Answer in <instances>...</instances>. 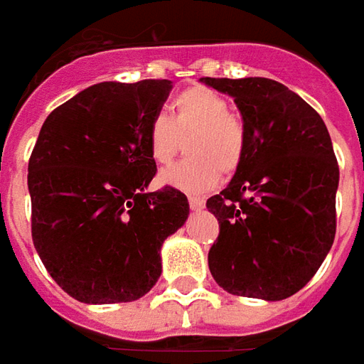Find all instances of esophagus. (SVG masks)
Wrapping results in <instances>:
<instances>
[{
    "mask_svg": "<svg viewBox=\"0 0 364 364\" xmlns=\"http://www.w3.org/2000/svg\"><path fill=\"white\" fill-rule=\"evenodd\" d=\"M188 202H190V208L192 210H202L204 208V198H200V196H190Z\"/></svg>",
    "mask_w": 364,
    "mask_h": 364,
    "instance_id": "1",
    "label": "esophagus"
}]
</instances>
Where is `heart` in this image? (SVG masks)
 <instances>
[{"label":"heart","mask_w":364,"mask_h":364,"mask_svg":"<svg viewBox=\"0 0 364 364\" xmlns=\"http://www.w3.org/2000/svg\"><path fill=\"white\" fill-rule=\"evenodd\" d=\"M188 140L184 162L160 172L162 186L204 192L218 184L220 174H232L245 160L246 132L230 114V104L206 85H192L172 100L170 118L156 114L148 122L146 146L158 166L174 162Z\"/></svg>","instance_id":"obj_1"}]
</instances>
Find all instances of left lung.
Wrapping results in <instances>:
<instances>
[{"label":"left lung","instance_id":"obj_1","mask_svg":"<svg viewBox=\"0 0 364 364\" xmlns=\"http://www.w3.org/2000/svg\"><path fill=\"white\" fill-rule=\"evenodd\" d=\"M234 97L246 152L232 180L206 200L220 234L208 252L218 287L282 301L313 279L336 232L338 164L323 118L268 77H200Z\"/></svg>","mask_w":364,"mask_h":364}]
</instances>
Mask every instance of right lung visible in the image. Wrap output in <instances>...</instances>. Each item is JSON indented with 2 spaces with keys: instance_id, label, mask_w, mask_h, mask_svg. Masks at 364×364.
<instances>
[{
  "instance_id": "1",
  "label": "right lung",
  "mask_w": 364,
  "mask_h": 364,
  "mask_svg": "<svg viewBox=\"0 0 364 364\" xmlns=\"http://www.w3.org/2000/svg\"><path fill=\"white\" fill-rule=\"evenodd\" d=\"M170 90V80L94 84L41 126L28 166L31 238L75 301L114 304L150 292L164 240L190 214L176 188L146 190L156 174L146 130Z\"/></svg>"
}]
</instances>
